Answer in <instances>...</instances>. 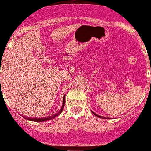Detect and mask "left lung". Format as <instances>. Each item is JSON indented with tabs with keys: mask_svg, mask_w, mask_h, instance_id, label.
<instances>
[{
	"mask_svg": "<svg viewBox=\"0 0 151 151\" xmlns=\"http://www.w3.org/2000/svg\"><path fill=\"white\" fill-rule=\"evenodd\" d=\"M92 111V113H93V114H94V115H96V116L99 117V118H103V119H106V118H105V117H103V116H99V115H98V114H96V113H94V112H93V111Z\"/></svg>",
	"mask_w": 151,
	"mask_h": 151,
	"instance_id": "obj_1",
	"label": "left lung"
}]
</instances>
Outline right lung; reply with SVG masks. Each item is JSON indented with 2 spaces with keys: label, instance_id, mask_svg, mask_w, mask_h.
Returning <instances> with one entry per match:
<instances>
[{
  "label": "right lung",
  "instance_id": "1",
  "mask_svg": "<svg viewBox=\"0 0 151 151\" xmlns=\"http://www.w3.org/2000/svg\"><path fill=\"white\" fill-rule=\"evenodd\" d=\"M65 96H66V95H64V96H63V104H62V106H61V110H60L58 112V113L55 114L54 115L50 116L42 117V118H31V117H29V118H28V117H24V118L26 119L29 120V121H34V122H43V121H48V120L53 119V118L56 117L57 116H58L61 113V112H62V111H63V107H64V104H65Z\"/></svg>",
  "mask_w": 151,
  "mask_h": 151
}]
</instances>
